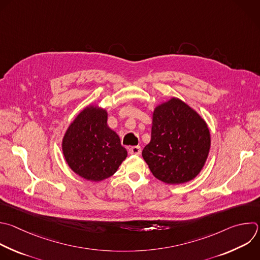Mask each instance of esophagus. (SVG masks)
<instances>
[{"label":"esophagus","mask_w":260,"mask_h":260,"mask_svg":"<svg viewBox=\"0 0 260 260\" xmlns=\"http://www.w3.org/2000/svg\"><path fill=\"white\" fill-rule=\"evenodd\" d=\"M128 152L129 154H133V155H140L142 152V149L140 146H133L128 148Z\"/></svg>","instance_id":"1"}]
</instances>
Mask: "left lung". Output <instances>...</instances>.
I'll list each match as a JSON object with an SVG mask.
<instances>
[{"label":"left lung","instance_id":"obj_1","mask_svg":"<svg viewBox=\"0 0 260 260\" xmlns=\"http://www.w3.org/2000/svg\"><path fill=\"white\" fill-rule=\"evenodd\" d=\"M209 149L205 121L186 103L172 98L154 110L151 141L142 155L155 178L177 185L199 174Z\"/></svg>","mask_w":260,"mask_h":260}]
</instances>
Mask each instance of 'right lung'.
Instances as JSON below:
<instances>
[{"label":"right lung","mask_w":260,"mask_h":260,"mask_svg":"<svg viewBox=\"0 0 260 260\" xmlns=\"http://www.w3.org/2000/svg\"><path fill=\"white\" fill-rule=\"evenodd\" d=\"M62 149L75 174L93 182L111 177L127 156L119 137L107 125V112L94 106L83 109L69 125Z\"/></svg>","instance_id":"1"}]
</instances>
